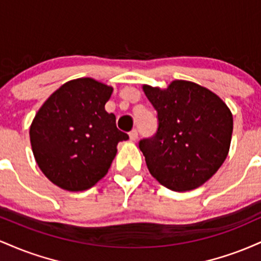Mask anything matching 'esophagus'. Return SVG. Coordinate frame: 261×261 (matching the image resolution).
Returning <instances> with one entry per match:
<instances>
[{"label": "esophagus", "instance_id": "34e87169", "mask_svg": "<svg viewBox=\"0 0 261 261\" xmlns=\"http://www.w3.org/2000/svg\"><path fill=\"white\" fill-rule=\"evenodd\" d=\"M130 140L131 141H136L137 140V137H139V133H137V130H133V131H130Z\"/></svg>", "mask_w": 261, "mask_h": 261}]
</instances>
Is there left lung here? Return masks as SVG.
Returning a JSON list of instances; mask_svg holds the SVG:
<instances>
[{"label": "left lung", "instance_id": "left-lung-1", "mask_svg": "<svg viewBox=\"0 0 261 261\" xmlns=\"http://www.w3.org/2000/svg\"><path fill=\"white\" fill-rule=\"evenodd\" d=\"M157 112L153 136L140 140L152 175L174 191L199 188L223 164L233 131L232 113L208 89L174 81L164 91L143 86Z\"/></svg>", "mask_w": 261, "mask_h": 261}]
</instances>
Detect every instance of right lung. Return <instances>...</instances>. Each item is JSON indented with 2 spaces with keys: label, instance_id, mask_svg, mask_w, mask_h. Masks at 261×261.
Wrapping results in <instances>:
<instances>
[{
  "label": "right lung",
  "instance_id": "add662e5",
  "mask_svg": "<svg viewBox=\"0 0 261 261\" xmlns=\"http://www.w3.org/2000/svg\"><path fill=\"white\" fill-rule=\"evenodd\" d=\"M112 87L92 79L62 85L39 109L32 122L31 143L39 168L68 191L92 188L108 173L116 146L128 135L106 112Z\"/></svg>",
  "mask_w": 261,
  "mask_h": 261
}]
</instances>
